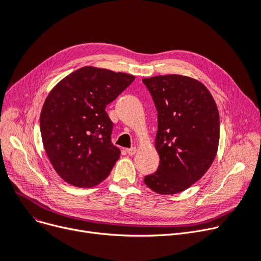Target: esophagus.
Masks as SVG:
<instances>
[{
  "label": "esophagus",
  "mask_w": 261,
  "mask_h": 261,
  "mask_svg": "<svg viewBox=\"0 0 261 261\" xmlns=\"http://www.w3.org/2000/svg\"><path fill=\"white\" fill-rule=\"evenodd\" d=\"M126 152H127L129 155H133L135 152H137V148H135V147H131V148H127V149H126Z\"/></svg>",
  "instance_id": "obj_1"
}]
</instances>
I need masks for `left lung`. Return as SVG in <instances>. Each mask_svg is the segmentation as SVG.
<instances>
[{"label": "left lung", "instance_id": "obj_1", "mask_svg": "<svg viewBox=\"0 0 261 261\" xmlns=\"http://www.w3.org/2000/svg\"><path fill=\"white\" fill-rule=\"evenodd\" d=\"M158 112V169L144 178L158 194H176L199 180L217 155L218 107L207 87L194 79L167 74L143 79Z\"/></svg>", "mask_w": 261, "mask_h": 261}]
</instances>
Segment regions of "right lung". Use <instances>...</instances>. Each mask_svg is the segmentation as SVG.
I'll use <instances>...</instances> for the list:
<instances>
[{"label": "right lung", "mask_w": 261, "mask_h": 261, "mask_svg": "<svg viewBox=\"0 0 261 261\" xmlns=\"http://www.w3.org/2000/svg\"><path fill=\"white\" fill-rule=\"evenodd\" d=\"M135 76L82 67L56 85L40 113L44 150L54 169L74 187H94L106 179L119 159L112 144L113 122L106 108Z\"/></svg>", "instance_id": "1"}]
</instances>
